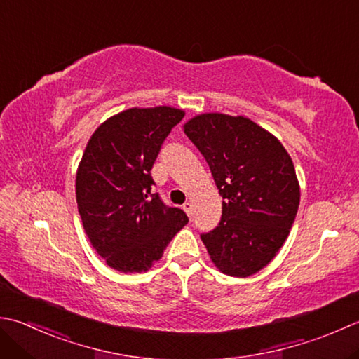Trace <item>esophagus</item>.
<instances>
[{
  "label": "esophagus",
  "mask_w": 359,
  "mask_h": 359,
  "mask_svg": "<svg viewBox=\"0 0 359 359\" xmlns=\"http://www.w3.org/2000/svg\"><path fill=\"white\" fill-rule=\"evenodd\" d=\"M182 208H184L185 213H187L189 217H191V215H193V203H191V202H185L184 207H182Z\"/></svg>",
  "instance_id": "obj_1"
}]
</instances>
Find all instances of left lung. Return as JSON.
<instances>
[{
    "mask_svg": "<svg viewBox=\"0 0 359 359\" xmlns=\"http://www.w3.org/2000/svg\"><path fill=\"white\" fill-rule=\"evenodd\" d=\"M184 132L205 157L222 196L219 226L201 235L213 264L230 277L268 266L296 219L300 185L285 146L245 116L196 115Z\"/></svg>",
    "mask_w": 359,
    "mask_h": 359,
    "instance_id": "1",
    "label": "left lung"
}]
</instances>
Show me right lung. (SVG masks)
Instances as JSON below:
<instances>
[{
	"instance_id": "obj_1",
	"label": "right lung",
	"mask_w": 359,
	"mask_h": 359,
	"mask_svg": "<svg viewBox=\"0 0 359 359\" xmlns=\"http://www.w3.org/2000/svg\"><path fill=\"white\" fill-rule=\"evenodd\" d=\"M185 116L170 105L133 107L105 119L76 172V202L95 250L111 269L149 271L177 231L184 210L151 194V170L168 133Z\"/></svg>"
}]
</instances>
